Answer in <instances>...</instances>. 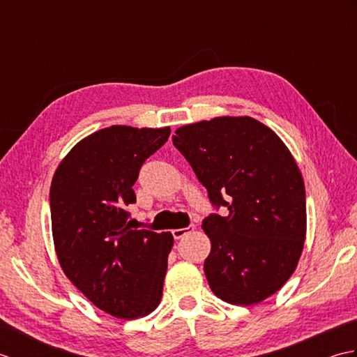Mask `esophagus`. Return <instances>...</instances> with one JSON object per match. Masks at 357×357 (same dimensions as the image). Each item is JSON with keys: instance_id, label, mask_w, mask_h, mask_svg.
Instances as JSON below:
<instances>
[{"instance_id": "34e87169", "label": "esophagus", "mask_w": 357, "mask_h": 357, "mask_svg": "<svg viewBox=\"0 0 357 357\" xmlns=\"http://www.w3.org/2000/svg\"><path fill=\"white\" fill-rule=\"evenodd\" d=\"M193 230H195V225H190V227H185V229H174V230H172V234L174 239H181V238H184L185 234L192 233Z\"/></svg>"}]
</instances>
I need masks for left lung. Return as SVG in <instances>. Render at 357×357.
I'll use <instances>...</instances> for the list:
<instances>
[{
	"instance_id": "left-lung-1",
	"label": "left lung",
	"mask_w": 357,
	"mask_h": 357,
	"mask_svg": "<svg viewBox=\"0 0 357 357\" xmlns=\"http://www.w3.org/2000/svg\"><path fill=\"white\" fill-rule=\"evenodd\" d=\"M173 144L216 207L202 230L208 285L233 305L259 304L298 267L307 234L305 185L291 151L250 116H218L176 128Z\"/></svg>"
}]
</instances>
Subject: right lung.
<instances>
[{
  "label": "right lung",
  "mask_w": 357,
  "mask_h": 357,
  "mask_svg": "<svg viewBox=\"0 0 357 357\" xmlns=\"http://www.w3.org/2000/svg\"><path fill=\"white\" fill-rule=\"evenodd\" d=\"M170 127L112 126L86 136L56 167L50 185L55 252L64 275L102 312L150 314L162 298L170 231L132 230L126 206L144 161Z\"/></svg>",
  "instance_id": "add662e5"
}]
</instances>
